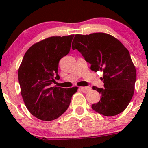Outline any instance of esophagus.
I'll return each instance as SVG.
<instances>
[{"label":"esophagus","mask_w":148,"mask_h":148,"mask_svg":"<svg viewBox=\"0 0 148 148\" xmlns=\"http://www.w3.org/2000/svg\"><path fill=\"white\" fill-rule=\"evenodd\" d=\"M80 90L84 93H87L91 90V88L90 87H81Z\"/></svg>","instance_id":"34e87169"}]
</instances>
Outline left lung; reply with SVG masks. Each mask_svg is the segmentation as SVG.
<instances>
[{
  "label": "left lung",
  "instance_id": "left-lung-1",
  "mask_svg": "<svg viewBox=\"0 0 148 148\" xmlns=\"http://www.w3.org/2000/svg\"><path fill=\"white\" fill-rule=\"evenodd\" d=\"M72 49L81 52L91 64V70L103 73L100 79L104 88L93 86L101 94L100 100L92 105L93 110L106 116L124 111L134 94L137 75L128 50L119 40L105 33L76 34Z\"/></svg>",
  "mask_w": 148,
  "mask_h": 148
}]
</instances>
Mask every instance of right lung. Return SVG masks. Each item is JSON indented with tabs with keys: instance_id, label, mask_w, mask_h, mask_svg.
Masks as SVG:
<instances>
[{
	"instance_id": "right-lung-1",
	"label": "right lung",
	"mask_w": 148,
	"mask_h": 148,
	"mask_svg": "<svg viewBox=\"0 0 148 148\" xmlns=\"http://www.w3.org/2000/svg\"><path fill=\"white\" fill-rule=\"evenodd\" d=\"M74 35L52 36L32 45L18 71L23 100L29 112L42 121L57 119L67 110L77 87H51L58 75L59 60L69 54Z\"/></svg>"
}]
</instances>
